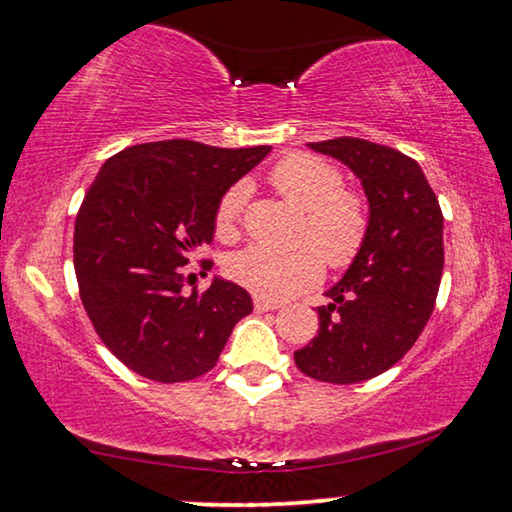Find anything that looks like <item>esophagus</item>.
<instances>
[{"label": "esophagus", "instance_id": "obj_1", "mask_svg": "<svg viewBox=\"0 0 512 512\" xmlns=\"http://www.w3.org/2000/svg\"><path fill=\"white\" fill-rule=\"evenodd\" d=\"M279 302H270V300H263V297H254V309L256 313H265V311H277L279 309Z\"/></svg>", "mask_w": 512, "mask_h": 512}]
</instances>
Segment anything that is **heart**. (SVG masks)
<instances>
[{"mask_svg":"<svg viewBox=\"0 0 512 512\" xmlns=\"http://www.w3.org/2000/svg\"><path fill=\"white\" fill-rule=\"evenodd\" d=\"M281 196L306 212L300 240L309 242L293 251H274L261 245L235 251L226 258V274L263 300H286L322 279V258L332 267L350 265L368 235V208L357 192L343 190L341 171L313 155H290L270 174ZM251 194L247 180L224 192L215 210V233L233 242Z\"/></svg>","mask_w":512,"mask_h":512,"instance_id":"b5f03b06","label":"heart"}]
</instances>
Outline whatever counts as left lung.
<instances>
[{
  "label": "left lung",
  "mask_w": 512,
  "mask_h": 512,
  "mask_svg": "<svg viewBox=\"0 0 512 512\" xmlns=\"http://www.w3.org/2000/svg\"><path fill=\"white\" fill-rule=\"evenodd\" d=\"M361 180L368 235L343 279L318 306V334L295 352L320 382L371 380L405 357L435 309L444 270L442 208L419 164L396 148L357 137L306 144Z\"/></svg>",
  "instance_id": "left-lung-1"
}]
</instances>
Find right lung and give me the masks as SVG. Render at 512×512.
I'll list each match as a JSON object with an SVG mask.
<instances>
[{"instance_id":"add662e5","label":"right lung","mask_w":512,"mask_h":512,"mask_svg":"<svg viewBox=\"0 0 512 512\" xmlns=\"http://www.w3.org/2000/svg\"><path fill=\"white\" fill-rule=\"evenodd\" d=\"M270 151L169 139L102 164L75 219V274L100 341L130 371L164 384L194 380L254 309L247 290L222 277L185 295L183 267L212 242L224 192Z\"/></svg>"}]
</instances>
